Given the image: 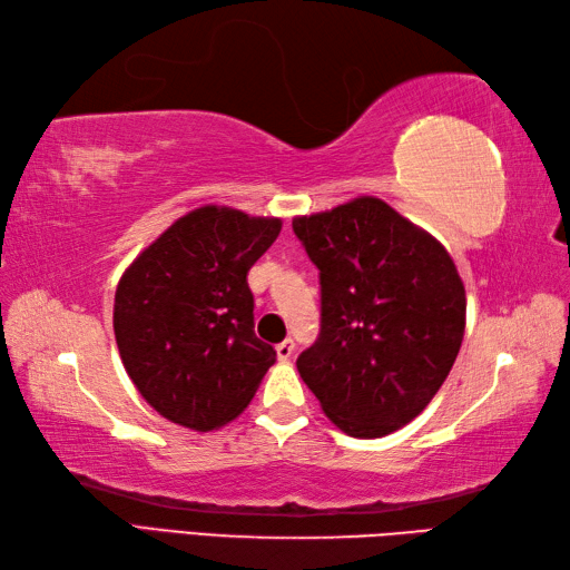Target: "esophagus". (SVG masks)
<instances>
[{
  "label": "esophagus",
  "mask_w": 570,
  "mask_h": 570,
  "mask_svg": "<svg viewBox=\"0 0 570 570\" xmlns=\"http://www.w3.org/2000/svg\"><path fill=\"white\" fill-rule=\"evenodd\" d=\"M294 348H296V343L292 341V338H286V341H282L276 345V355H278V361H288L294 355Z\"/></svg>",
  "instance_id": "1"
}]
</instances>
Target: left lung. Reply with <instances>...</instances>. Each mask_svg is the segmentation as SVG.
<instances>
[{
	"label": "left lung",
	"instance_id": "1",
	"mask_svg": "<svg viewBox=\"0 0 570 570\" xmlns=\"http://www.w3.org/2000/svg\"><path fill=\"white\" fill-rule=\"evenodd\" d=\"M321 278V333L296 367L351 438L407 425L448 381L466 296L452 256L377 197L294 219Z\"/></svg>",
	"mask_w": 570,
	"mask_h": 570
}]
</instances>
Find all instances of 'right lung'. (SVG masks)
Here are the masks:
<instances>
[{
    "label": "right lung",
    "instance_id": "1",
    "mask_svg": "<svg viewBox=\"0 0 570 570\" xmlns=\"http://www.w3.org/2000/svg\"><path fill=\"white\" fill-rule=\"evenodd\" d=\"M278 232L276 217L205 205L167 227L120 276V361L165 420L209 432L252 403L276 351L254 333L247 274Z\"/></svg>",
    "mask_w": 570,
    "mask_h": 570
}]
</instances>
